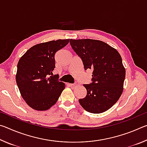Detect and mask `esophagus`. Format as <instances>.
<instances>
[{"instance_id":"1","label":"esophagus","mask_w":147,"mask_h":147,"mask_svg":"<svg viewBox=\"0 0 147 147\" xmlns=\"http://www.w3.org/2000/svg\"><path fill=\"white\" fill-rule=\"evenodd\" d=\"M77 85H78V82H76L74 83V84H70V86H71V87H75V86H76Z\"/></svg>"}]
</instances>
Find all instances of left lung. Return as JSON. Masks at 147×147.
Instances as JSON below:
<instances>
[{
  "mask_svg": "<svg viewBox=\"0 0 147 147\" xmlns=\"http://www.w3.org/2000/svg\"><path fill=\"white\" fill-rule=\"evenodd\" d=\"M70 44L82 60L84 69L93 71L92 83L84 84L87 95L79 99V102L88 112L103 113L117 102L123 93L126 70L120 54L100 40L71 39Z\"/></svg>",
  "mask_w": 147,
  "mask_h": 147,
  "instance_id": "left-lung-1",
  "label": "left lung"
}]
</instances>
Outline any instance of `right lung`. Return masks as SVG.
Returning <instances> with one entry per match:
<instances>
[{
    "label": "right lung",
    "mask_w": 147,
    "mask_h": 147,
    "mask_svg": "<svg viewBox=\"0 0 147 147\" xmlns=\"http://www.w3.org/2000/svg\"><path fill=\"white\" fill-rule=\"evenodd\" d=\"M70 39H58L32 47L19 59L16 76L22 97L36 110L45 111L56 103L65 84L53 75L55 54Z\"/></svg>",
    "instance_id": "1"
}]
</instances>
